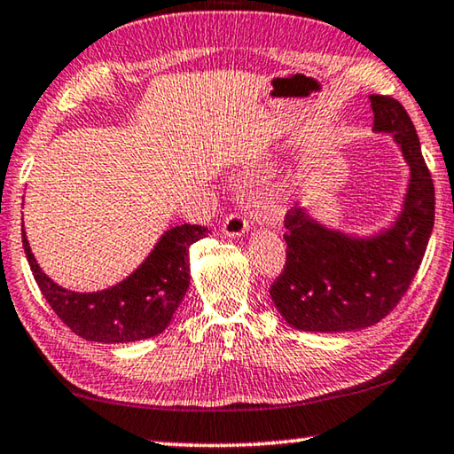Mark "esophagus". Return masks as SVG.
<instances>
[{
  "instance_id": "1",
  "label": "esophagus",
  "mask_w": 454,
  "mask_h": 454,
  "mask_svg": "<svg viewBox=\"0 0 454 454\" xmlns=\"http://www.w3.org/2000/svg\"><path fill=\"white\" fill-rule=\"evenodd\" d=\"M248 230V220L247 215H242L240 212H232L224 218V224H222V234L226 239H240V236Z\"/></svg>"
}]
</instances>
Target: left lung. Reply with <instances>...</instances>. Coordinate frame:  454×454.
<instances>
[{"label":"left lung","instance_id":"1","mask_svg":"<svg viewBox=\"0 0 454 454\" xmlns=\"http://www.w3.org/2000/svg\"><path fill=\"white\" fill-rule=\"evenodd\" d=\"M370 100L373 131L390 133L408 165L402 210L387 228L359 236L327 228L307 207H291L285 270L270 297L294 329L343 333L382 321L404 297L433 234L434 185L412 121L392 97Z\"/></svg>","mask_w":454,"mask_h":454}]
</instances>
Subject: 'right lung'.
<instances>
[{
  "label": "right lung",
  "mask_w": 454,
  "mask_h": 454,
  "mask_svg": "<svg viewBox=\"0 0 454 454\" xmlns=\"http://www.w3.org/2000/svg\"><path fill=\"white\" fill-rule=\"evenodd\" d=\"M207 234L210 230L198 224L165 230L131 275L97 293L56 285L34 258L24 228L21 242L42 294L76 335L98 343H129L160 335L169 325L190 286V247Z\"/></svg>",
  "instance_id": "right-lung-1"
}]
</instances>
